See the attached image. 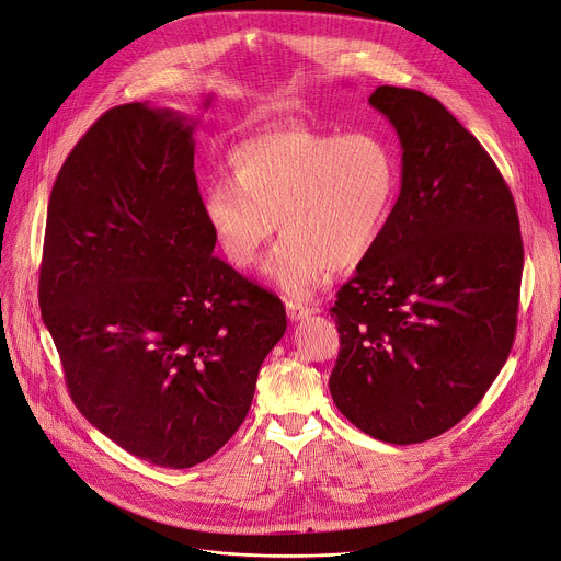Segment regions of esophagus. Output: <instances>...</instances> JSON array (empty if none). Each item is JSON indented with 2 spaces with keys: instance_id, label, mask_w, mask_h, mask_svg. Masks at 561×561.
Here are the masks:
<instances>
[{
  "instance_id": "34e87169",
  "label": "esophagus",
  "mask_w": 561,
  "mask_h": 561,
  "mask_svg": "<svg viewBox=\"0 0 561 561\" xmlns=\"http://www.w3.org/2000/svg\"><path fill=\"white\" fill-rule=\"evenodd\" d=\"M286 313L293 322H297V320H304V318H311L316 313V309L311 307V304H304L299 299H288L286 301Z\"/></svg>"
}]
</instances>
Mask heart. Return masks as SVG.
Segmentation results:
<instances>
[{"label": "heart", "mask_w": 561, "mask_h": 561, "mask_svg": "<svg viewBox=\"0 0 561 561\" xmlns=\"http://www.w3.org/2000/svg\"><path fill=\"white\" fill-rule=\"evenodd\" d=\"M228 163L232 181L201 192L203 221L234 271L257 266L277 224L268 273L295 297H311L329 268L369 257L400 190L393 147L367 131L273 127L234 145Z\"/></svg>", "instance_id": "1"}]
</instances>
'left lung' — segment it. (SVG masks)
<instances>
[{"label": "left lung", "instance_id": "8db88e82", "mask_svg": "<svg viewBox=\"0 0 561 561\" xmlns=\"http://www.w3.org/2000/svg\"><path fill=\"white\" fill-rule=\"evenodd\" d=\"M398 131L400 194L378 245L337 290L329 389L365 434L412 445L463 421L513 348L524 243L511 187L436 98L378 87Z\"/></svg>", "mask_w": 561, "mask_h": 561}]
</instances>
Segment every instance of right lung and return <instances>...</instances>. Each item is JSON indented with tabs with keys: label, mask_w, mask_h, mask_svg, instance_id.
Here are the masks:
<instances>
[{
	"label": "right lung",
	"mask_w": 561,
	"mask_h": 561,
	"mask_svg": "<svg viewBox=\"0 0 561 561\" xmlns=\"http://www.w3.org/2000/svg\"><path fill=\"white\" fill-rule=\"evenodd\" d=\"M194 127L147 103L100 116L50 190L39 266L42 320L80 414L174 470L232 438L286 331L282 299L213 257Z\"/></svg>",
	"instance_id": "right-lung-1"
}]
</instances>
